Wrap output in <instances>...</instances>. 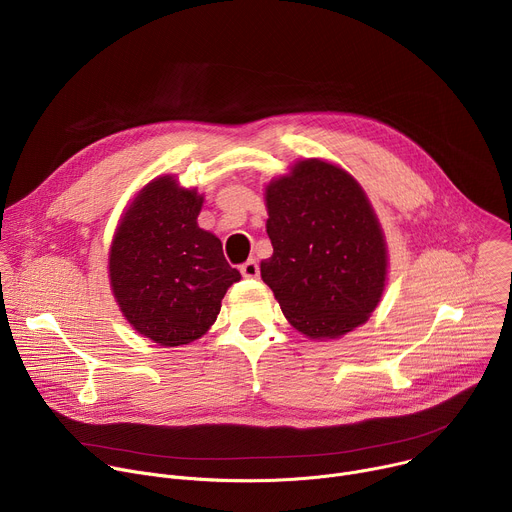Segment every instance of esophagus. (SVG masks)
Masks as SVG:
<instances>
[{
	"label": "esophagus",
	"mask_w": 512,
	"mask_h": 512,
	"mask_svg": "<svg viewBox=\"0 0 512 512\" xmlns=\"http://www.w3.org/2000/svg\"><path fill=\"white\" fill-rule=\"evenodd\" d=\"M241 273H243V277H247V279H257V277H259V263H257L255 259L245 261V263L241 265Z\"/></svg>",
	"instance_id": "obj_1"
}]
</instances>
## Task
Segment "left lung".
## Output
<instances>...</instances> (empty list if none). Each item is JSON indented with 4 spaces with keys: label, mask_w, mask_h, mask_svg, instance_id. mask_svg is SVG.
I'll return each instance as SVG.
<instances>
[{
    "label": "left lung",
    "mask_w": 512,
    "mask_h": 512,
    "mask_svg": "<svg viewBox=\"0 0 512 512\" xmlns=\"http://www.w3.org/2000/svg\"><path fill=\"white\" fill-rule=\"evenodd\" d=\"M273 255L261 261L283 316L312 340L362 326L387 283V241L362 186L338 164L298 160L265 186Z\"/></svg>",
    "instance_id": "obj_1"
}]
</instances>
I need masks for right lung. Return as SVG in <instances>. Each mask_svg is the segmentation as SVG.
I'll use <instances>...</instances> for the list:
<instances>
[{"label":"right lung","instance_id":"right-lung-1","mask_svg":"<svg viewBox=\"0 0 512 512\" xmlns=\"http://www.w3.org/2000/svg\"><path fill=\"white\" fill-rule=\"evenodd\" d=\"M202 202L176 176H158L125 206L109 247V283L121 314L160 346L204 336L227 289L241 279L221 239L198 227Z\"/></svg>","mask_w":512,"mask_h":512}]
</instances>
